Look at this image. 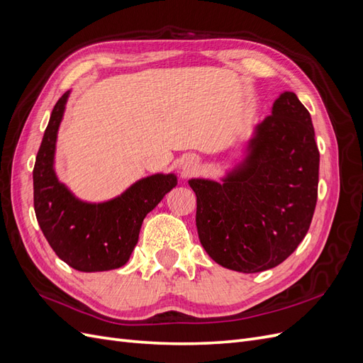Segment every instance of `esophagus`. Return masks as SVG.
<instances>
[{"label": "esophagus", "instance_id": "1", "mask_svg": "<svg viewBox=\"0 0 363 363\" xmlns=\"http://www.w3.org/2000/svg\"><path fill=\"white\" fill-rule=\"evenodd\" d=\"M195 164H196V162L194 159H186V162L183 163V169L189 172V171H192L195 168Z\"/></svg>", "mask_w": 363, "mask_h": 363}]
</instances>
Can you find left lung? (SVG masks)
Listing matches in <instances>:
<instances>
[{
	"instance_id": "left-lung-1",
	"label": "left lung",
	"mask_w": 363,
	"mask_h": 363,
	"mask_svg": "<svg viewBox=\"0 0 363 363\" xmlns=\"http://www.w3.org/2000/svg\"><path fill=\"white\" fill-rule=\"evenodd\" d=\"M320 151L311 113L283 92L255 127L244 160L223 182L192 179L196 230L219 265L260 272L280 265L304 239L318 199Z\"/></svg>"
}]
</instances>
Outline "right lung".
Listing matches in <instances>:
<instances>
[{
  "label": "right lung",
  "instance_id": "obj_1",
  "mask_svg": "<svg viewBox=\"0 0 363 363\" xmlns=\"http://www.w3.org/2000/svg\"><path fill=\"white\" fill-rule=\"evenodd\" d=\"M69 91L54 106L33 169L35 212L54 252L82 272L121 268L133 252L142 223L177 184L174 174L140 179L116 199L86 203L59 182L54 171L57 131Z\"/></svg>",
  "mask_w": 363,
  "mask_h": 363
}]
</instances>
